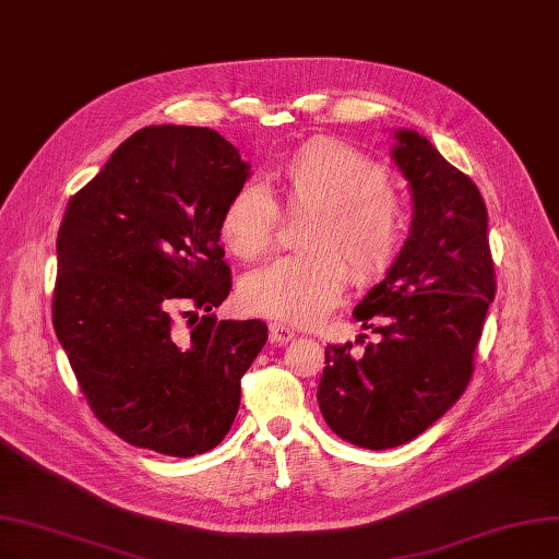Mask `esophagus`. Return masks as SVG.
<instances>
[{
  "label": "esophagus",
  "instance_id": "34e87169",
  "mask_svg": "<svg viewBox=\"0 0 559 559\" xmlns=\"http://www.w3.org/2000/svg\"><path fill=\"white\" fill-rule=\"evenodd\" d=\"M295 336H297L295 329H290V326L283 324V322H272V324H269V338H272L274 345H285L287 341H293Z\"/></svg>",
  "mask_w": 559,
  "mask_h": 559
}]
</instances>
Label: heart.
I'll list each match as a JSON object with an SVG mask.
<instances>
[{"label":"heart","mask_w":559,"mask_h":559,"mask_svg":"<svg viewBox=\"0 0 559 559\" xmlns=\"http://www.w3.org/2000/svg\"><path fill=\"white\" fill-rule=\"evenodd\" d=\"M272 181L290 214L311 212L301 243L311 251L255 269L239 283L243 311L306 326L343 297L349 267L359 283L384 276L407 237V210L378 160L338 140H311L281 160ZM281 225L276 200L246 183L227 198L221 243L239 260L272 251Z\"/></svg>","instance_id":"b5f03b06"}]
</instances>
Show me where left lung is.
I'll return each mask as SVG.
<instances>
[{
    "label": "left lung",
    "mask_w": 559,
    "mask_h": 559,
    "mask_svg": "<svg viewBox=\"0 0 559 559\" xmlns=\"http://www.w3.org/2000/svg\"><path fill=\"white\" fill-rule=\"evenodd\" d=\"M394 160L415 200L409 237L386 278L355 308L378 341L326 345L318 403L338 438L364 449L415 440L456 403L474 373L495 264L486 202L415 133L399 131Z\"/></svg>",
    "instance_id": "8db88e82"
}]
</instances>
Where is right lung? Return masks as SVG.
Returning a JSON list of instances; mask_svg holds the SVG:
<instances>
[{
    "instance_id": "obj_1",
    "label": "right lung",
    "mask_w": 559,
    "mask_h": 559,
    "mask_svg": "<svg viewBox=\"0 0 559 559\" xmlns=\"http://www.w3.org/2000/svg\"><path fill=\"white\" fill-rule=\"evenodd\" d=\"M246 179L248 163L221 133L147 127L67 204L55 334L96 419L133 447L189 459L237 417L241 378L269 332L210 311L233 290L218 218ZM181 305L205 316L181 330Z\"/></svg>"
}]
</instances>
